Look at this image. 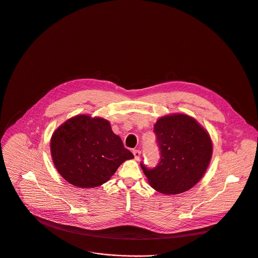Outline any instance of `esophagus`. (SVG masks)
Returning a JSON list of instances; mask_svg holds the SVG:
<instances>
[{
  "label": "esophagus",
  "instance_id": "esophagus-1",
  "mask_svg": "<svg viewBox=\"0 0 258 258\" xmlns=\"http://www.w3.org/2000/svg\"><path fill=\"white\" fill-rule=\"evenodd\" d=\"M133 153H134L135 159H136V160H139V159H140V157H141V152H140L139 150H135Z\"/></svg>",
  "mask_w": 258,
  "mask_h": 258
}]
</instances>
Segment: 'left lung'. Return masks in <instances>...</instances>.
Returning <instances> with one entry per match:
<instances>
[{
	"label": "left lung",
	"mask_w": 258,
	"mask_h": 258,
	"mask_svg": "<svg viewBox=\"0 0 258 258\" xmlns=\"http://www.w3.org/2000/svg\"><path fill=\"white\" fill-rule=\"evenodd\" d=\"M161 151L154 169L141 167L149 184L166 196L192 188L204 176L213 155L210 134L194 117L183 113L161 116L154 124Z\"/></svg>",
	"instance_id": "8db88e82"
}]
</instances>
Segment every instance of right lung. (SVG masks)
Segmentation results:
<instances>
[{"label":"right lung","instance_id":"right-lung-1","mask_svg":"<svg viewBox=\"0 0 258 258\" xmlns=\"http://www.w3.org/2000/svg\"><path fill=\"white\" fill-rule=\"evenodd\" d=\"M50 154L59 175L80 188L102 185L134 158L107 119L87 114L69 118L53 132Z\"/></svg>","mask_w":258,"mask_h":258}]
</instances>
